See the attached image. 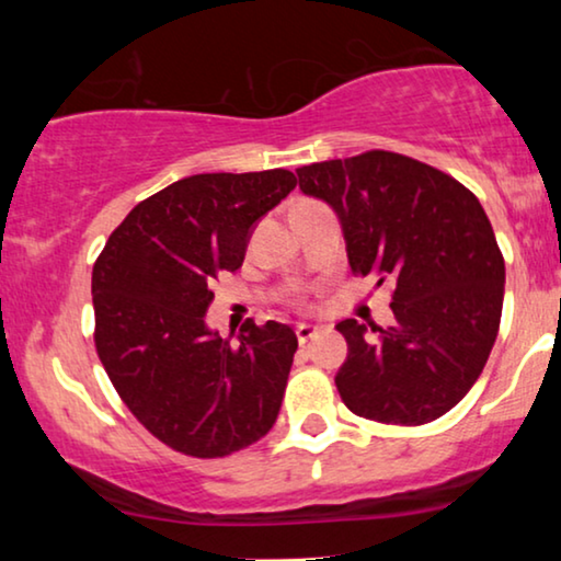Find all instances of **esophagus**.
Listing matches in <instances>:
<instances>
[{"instance_id": "34e87169", "label": "esophagus", "mask_w": 561, "mask_h": 561, "mask_svg": "<svg viewBox=\"0 0 561 561\" xmlns=\"http://www.w3.org/2000/svg\"><path fill=\"white\" fill-rule=\"evenodd\" d=\"M319 334V327H313V324H298L296 327V336H298V344H306V342H311L313 336Z\"/></svg>"}]
</instances>
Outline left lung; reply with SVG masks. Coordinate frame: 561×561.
<instances>
[{
  "label": "left lung",
  "mask_w": 561,
  "mask_h": 561,
  "mask_svg": "<svg viewBox=\"0 0 561 561\" xmlns=\"http://www.w3.org/2000/svg\"><path fill=\"white\" fill-rule=\"evenodd\" d=\"M304 194L340 214L355 275L390 280L388 329L344 319L336 390L357 416L421 426L462 401L493 350L505 263L478 196L439 168L367 150L298 168Z\"/></svg>",
  "instance_id": "1"
}]
</instances>
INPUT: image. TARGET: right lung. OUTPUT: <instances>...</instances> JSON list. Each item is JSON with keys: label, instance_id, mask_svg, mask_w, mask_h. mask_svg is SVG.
Returning a JSON list of instances; mask_svg holds the SVG:
<instances>
[{"label": "right lung", "instance_id": "add662e5", "mask_svg": "<svg viewBox=\"0 0 561 561\" xmlns=\"http://www.w3.org/2000/svg\"><path fill=\"white\" fill-rule=\"evenodd\" d=\"M294 188L283 168L188 175L137 204L96 257V355L133 416L181 455L227 457L278 419L294 329L248 319L232 344L204 313L214 280L242 265L250 227Z\"/></svg>", "mask_w": 561, "mask_h": 561}]
</instances>
